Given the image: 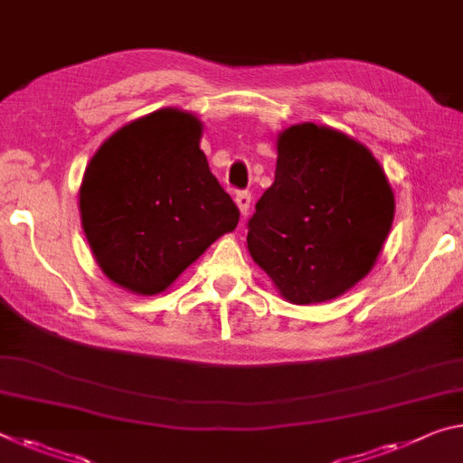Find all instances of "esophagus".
Masks as SVG:
<instances>
[{
	"instance_id": "obj_1",
	"label": "esophagus",
	"mask_w": 463,
	"mask_h": 463,
	"mask_svg": "<svg viewBox=\"0 0 463 463\" xmlns=\"http://www.w3.org/2000/svg\"><path fill=\"white\" fill-rule=\"evenodd\" d=\"M234 202H237L241 214H247L249 212V205H251V194L249 192H237V195H234Z\"/></svg>"
}]
</instances>
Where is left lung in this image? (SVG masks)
I'll return each mask as SVG.
<instances>
[{"mask_svg": "<svg viewBox=\"0 0 463 463\" xmlns=\"http://www.w3.org/2000/svg\"><path fill=\"white\" fill-rule=\"evenodd\" d=\"M393 210L383 168L363 144L300 123L278 136L274 183L249 218L247 247L286 300L324 303L369 274Z\"/></svg>", "mask_w": 463, "mask_h": 463, "instance_id": "obj_1", "label": "left lung"}]
</instances>
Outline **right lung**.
<instances>
[{
    "label": "right lung",
    "mask_w": 463,
    "mask_h": 463,
    "mask_svg": "<svg viewBox=\"0 0 463 463\" xmlns=\"http://www.w3.org/2000/svg\"><path fill=\"white\" fill-rule=\"evenodd\" d=\"M194 115L160 109L107 139L88 165L80 212L100 269L136 295H158L239 208L210 173Z\"/></svg>",
    "instance_id": "add662e5"
}]
</instances>
